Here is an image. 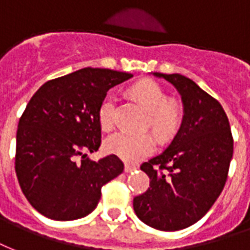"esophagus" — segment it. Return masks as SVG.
<instances>
[{
  "instance_id": "esophagus-1",
  "label": "esophagus",
  "mask_w": 250,
  "mask_h": 250,
  "mask_svg": "<svg viewBox=\"0 0 250 250\" xmlns=\"http://www.w3.org/2000/svg\"><path fill=\"white\" fill-rule=\"evenodd\" d=\"M136 169H137V167H136V165H130V164H126V165H125V172L126 173L134 172Z\"/></svg>"
}]
</instances>
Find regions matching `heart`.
Wrapping results in <instances>:
<instances>
[{"label":"heart","instance_id":"obj_1","mask_svg":"<svg viewBox=\"0 0 250 250\" xmlns=\"http://www.w3.org/2000/svg\"><path fill=\"white\" fill-rule=\"evenodd\" d=\"M132 96L147 112L146 126L158 137L167 138L177 132L181 124V110L173 103H167V96L163 87L153 80L138 81L130 87ZM116 96L109 92L98 106V121L103 129H110L114 125ZM107 152L117 154L125 161L136 163L154 149V140L149 133H129L120 130L105 140Z\"/></svg>","mask_w":250,"mask_h":250}]
</instances>
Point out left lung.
Returning <instances> with one entry per match:
<instances>
[{"label":"left lung","mask_w":250,"mask_h":250,"mask_svg":"<svg viewBox=\"0 0 250 250\" xmlns=\"http://www.w3.org/2000/svg\"><path fill=\"white\" fill-rule=\"evenodd\" d=\"M177 89L184 117L169 146L141 165L150 178L133 200L137 217L149 227L174 232L201 220L225 187L233 157L230 125L221 104L181 74L153 73Z\"/></svg>","instance_id":"8db88e82"}]
</instances>
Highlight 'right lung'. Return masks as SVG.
<instances>
[{
    "mask_svg": "<svg viewBox=\"0 0 250 250\" xmlns=\"http://www.w3.org/2000/svg\"><path fill=\"white\" fill-rule=\"evenodd\" d=\"M133 74L85 67L54 78L34 93L20 118L16 174L37 212L57 221L92 213L101 188L124 172L116 154L92 161L101 145L98 106L110 87Z\"/></svg>",
    "mask_w": 250,
    "mask_h": 250,
    "instance_id": "right-lung-1",
    "label": "right lung"
}]
</instances>
